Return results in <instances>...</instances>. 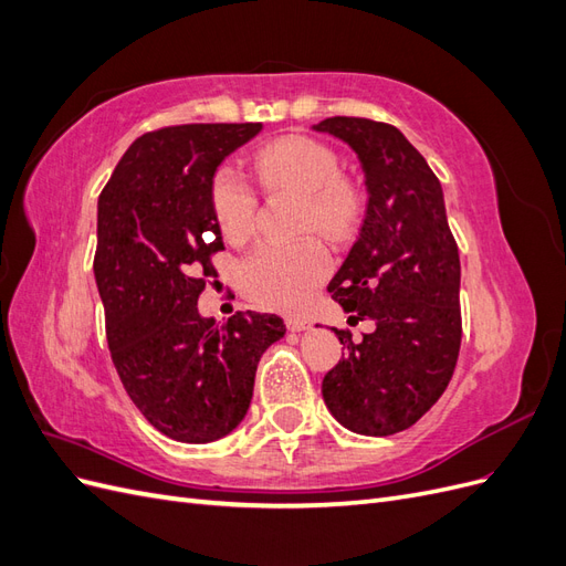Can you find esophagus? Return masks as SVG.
I'll list each match as a JSON object with an SVG mask.
<instances>
[{"label": "esophagus", "instance_id": "1", "mask_svg": "<svg viewBox=\"0 0 566 566\" xmlns=\"http://www.w3.org/2000/svg\"><path fill=\"white\" fill-rule=\"evenodd\" d=\"M285 328H287L290 333H300V331L310 328V321L300 318V316H287V318H285Z\"/></svg>", "mask_w": 566, "mask_h": 566}]
</instances>
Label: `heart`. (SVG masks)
Wrapping results in <instances>:
<instances>
[{
	"label": "heart",
	"mask_w": 566,
	"mask_h": 566,
	"mask_svg": "<svg viewBox=\"0 0 566 566\" xmlns=\"http://www.w3.org/2000/svg\"><path fill=\"white\" fill-rule=\"evenodd\" d=\"M266 191H293L304 198L302 229L339 241L354 224L358 202L339 179L335 153L310 136H285L269 144L254 160ZM210 205L229 241L241 243L254 231L256 193L233 167H219L210 181ZM331 256L316 238L295 243L256 245L241 266V285L254 302L279 312H300L314 287L328 276Z\"/></svg>",
	"instance_id": "b5f03b06"
}]
</instances>
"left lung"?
I'll list each match as a JSON object with an SVG mask.
<instances>
[{
  "label": "left lung",
  "instance_id": "obj_1",
  "mask_svg": "<svg viewBox=\"0 0 566 566\" xmlns=\"http://www.w3.org/2000/svg\"><path fill=\"white\" fill-rule=\"evenodd\" d=\"M316 132L345 142L366 177V217L328 285L349 321L375 331L325 373L323 401L366 437L408 430L449 387L460 352V256L441 184L406 136L366 117H328Z\"/></svg>",
  "mask_w": 566,
  "mask_h": 566
}]
</instances>
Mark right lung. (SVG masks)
<instances>
[{"mask_svg": "<svg viewBox=\"0 0 566 566\" xmlns=\"http://www.w3.org/2000/svg\"><path fill=\"white\" fill-rule=\"evenodd\" d=\"M262 132L179 125L148 132L98 196L94 276L113 364L129 399L165 437L208 443L245 418L262 354L285 335L276 314L205 318L198 297L224 250L210 181Z\"/></svg>", "mask_w": 566, "mask_h": 566, "instance_id": "1", "label": "right lung"}]
</instances>
